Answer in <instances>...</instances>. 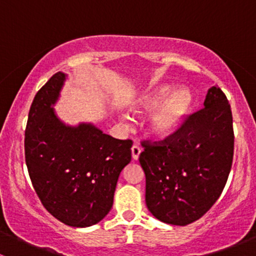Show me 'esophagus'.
<instances>
[{
    "mask_svg": "<svg viewBox=\"0 0 256 256\" xmlns=\"http://www.w3.org/2000/svg\"><path fill=\"white\" fill-rule=\"evenodd\" d=\"M141 151H142V148H141L138 144H134V146L131 147V154H132V158L135 160V161H136V160H138Z\"/></svg>",
    "mask_w": 256,
    "mask_h": 256,
    "instance_id": "1",
    "label": "esophagus"
}]
</instances>
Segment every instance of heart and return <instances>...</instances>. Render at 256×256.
<instances>
[{
  "mask_svg": "<svg viewBox=\"0 0 256 256\" xmlns=\"http://www.w3.org/2000/svg\"><path fill=\"white\" fill-rule=\"evenodd\" d=\"M193 94L188 88L174 90L171 85H160L134 100L135 112L156 109L150 121V130L160 138L172 135L193 106Z\"/></svg>",
  "mask_w": 256,
  "mask_h": 256,
  "instance_id": "obj_1",
  "label": "heart"
}]
</instances>
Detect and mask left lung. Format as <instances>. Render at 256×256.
Returning <instances> with one entry per match:
<instances>
[{
	"label": "left lung",
	"instance_id": "obj_1",
	"mask_svg": "<svg viewBox=\"0 0 256 256\" xmlns=\"http://www.w3.org/2000/svg\"><path fill=\"white\" fill-rule=\"evenodd\" d=\"M141 144L152 216L174 226L198 220L222 194L233 164V116L226 94L212 86L204 108L188 115L172 135Z\"/></svg>",
	"mask_w": 256,
	"mask_h": 256
}]
</instances>
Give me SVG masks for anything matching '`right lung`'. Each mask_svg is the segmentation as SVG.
Instances as JSON below:
<instances>
[{"label": "right lung", "instance_id": "add662e5", "mask_svg": "<svg viewBox=\"0 0 256 256\" xmlns=\"http://www.w3.org/2000/svg\"><path fill=\"white\" fill-rule=\"evenodd\" d=\"M64 79L56 73L33 99L24 131L26 164L43 207L62 223L84 228L112 209L132 141L114 138L90 124L70 128L60 122L52 105Z\"/></svg>", "mask_w": 256, "mask_h": 256}]
</instances>
